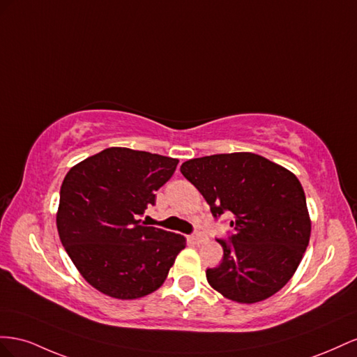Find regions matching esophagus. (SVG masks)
<instances>
[{"instance_id": "obj_1", "label": "esophagus", "mask_w": 357, "mask_h": 357, "mask_svg": "<svg viewBox=\"0 0 357 357\" xmlns=\"http://www.w3.org/2000/svg\"><path fill=\"white\" fill-rule=\"evenodd\" d=\"M191 239H192V242L195 243H203L206 241V235L203 231H197V233H195V235L191 236Z\"/></svg>"}]
</instances>
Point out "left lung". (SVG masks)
<instances>
[{"mask_svg": "<svg viewBox=\"0 0 357 357\" xmlns=\"http://www.w3.org/2000/svg\"><path fill=\"white\" fill-rule=\"evenodd\" d=\"M181 173L218 218L230 212L229 242L217 239L222 260L206 269L212 289L239 303H256L281 290L296 272L311 236L299 179L252 152H233L182 162Z\"/></svg>", "mask_w": 357, "mask_h": 357, "instance_id": "8db88e82", "label": "left lung"}]
</instances>
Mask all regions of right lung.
Wrapping results in <instances>:
<instances>
[{"label":"right lung","instance_id":"obj_1","mask_svg":"<svg viewBox=\"0 0 357 357\" xmlns=\"http://www.w3.org/2000/svg\"><path fill=\"white\" fill-rule=\"evenodd\" d=\"M176 158L107 148L73 166L59 191V239L80 275L115 299H137L167 278L185 238L145 226L155 191L172 178Z\"/></svg>","mask_w":357,"mask_h":357}]
</instances>
